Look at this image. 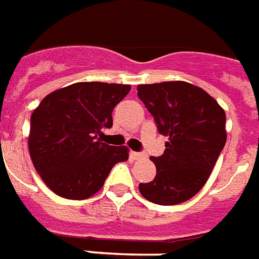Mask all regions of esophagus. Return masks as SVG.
I'll use <instances>...</instances> for the list:
<instances>
[{
	"label": "esophagus",
	"instance_id": "obj_1",
	"mask_svg": "<svg viewBox=\"0 0 259 259\" xmlns=\"http://www.w3.org/2000/svg\"><path fill=\"white\" fill-rule=\"evenodd\" d=\"M133 156L136 160H140V158H145V153H141V152H133Z\"/></svg>",
	"mask_w": 259,
	"mask_h": 259
}]
</instances>
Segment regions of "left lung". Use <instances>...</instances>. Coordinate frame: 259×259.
Segmentation results:
<instances>
[{"mask_svg": "<svg viewBox=\"0 0 259 259\" xmlns=\"http://www.w3.org/2000/svg\"><path fill=\"white\" fill-rule=\"evenodd\" d=\"M137 91L158 133L169 137L164 154L152 157L156 177L141 183L140 192L156 204H180L203 188L225 148V110L204 90L180 80L138 84Z\"/></svg>", "mask_w": 259, "mask_h": 259, "instance_id": "1", "label": "left lung"}]
</instances>
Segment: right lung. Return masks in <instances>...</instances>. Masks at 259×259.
<instances>
[{
	"label": "right lung",
	"mask_w": 259,
	"mask_h": 259,
	"mask_svg": "<svg viewBox=\"0 0 259 259\" xmlns=\"http://www.w3.org/2000/svg\"><path fill=\"white\" fill-rule=\"evenodd\" d=\"M129 91V84L79 82L40 102L30 117L28 145L34 168L56 195L72 200L93 196L111 168L129 158L126 146L98 138L113 126L114 107Z\"/></svg>",
	"instance_id": "add662e5"
}]
</instances>
